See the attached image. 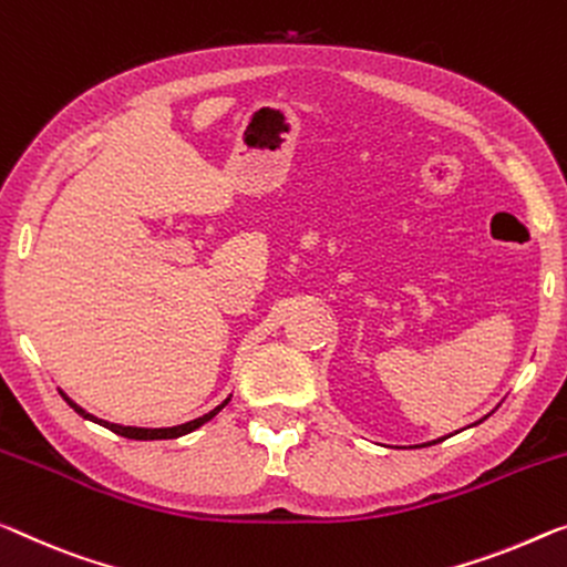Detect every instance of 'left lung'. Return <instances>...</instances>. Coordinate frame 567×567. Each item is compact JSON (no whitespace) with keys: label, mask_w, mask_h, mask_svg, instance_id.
I'll use <instances>...</instances> for the list:
<instances>
[{"label":"left lung","mask_w":567,"mask_h":567,"mask_svg":"<svg viewBox=\"0 0 567 567\" xmlns=\"http://www.w3.org/2000/svg\"><path fill=\"white\" fill-rule=\"evenodd\" d=\"M482 421H484V417H482ZM482 421H478V423H482ZM439 441H443V439H439ZM439 441H431V443H439ZM423 446H425V443H423ZM417 449H421V446H417Z\"/></svg>","instance_id":"left-lung-1"}]
</instances>
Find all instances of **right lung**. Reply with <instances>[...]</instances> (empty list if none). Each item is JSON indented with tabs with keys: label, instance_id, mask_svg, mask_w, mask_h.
<instances>
[{
	"label": "right lung",
	"instance_id": "right-lung-1",
	"mask_svg": "<svg viewBox=\"0 0 567 567\" xmlns=\"http://www.w3.org/2000/svg\"><path fill=\"white\" fill-rule=\"evenodd\" d=\"M63 395V400L68 405L73 408V411L78 413V415H83V417H89V421H93V423H99V425H103V429H109V431H113V433H118V435H124V439H134V441H159V439H179V435H185V433H193L195 429H199V425H205L207 421H210V417H215L217 413L223 411L225 405H228V400H223L220 405L217 408H213L210 413H205L203 417H195V421H187V423H182V425H172V429H136V425H118V423H109V421H101V417H95V415H91V413H85L81 405L78 403H73L71 398H68L65 393H60Z\"/></svg>",
	"mask_w": 567,
	"mask_h": 567
}]
</instances>
